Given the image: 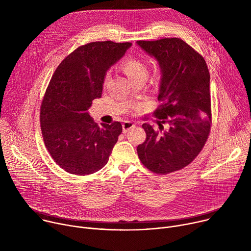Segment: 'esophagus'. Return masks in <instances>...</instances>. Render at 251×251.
Wrapping results in <instances>:
<instances>
[{
    "label": "esophagus",
    "instance_id": "34e87169",
    "mask_svg": "<svg viewBox=\"0 0 251 251\" xmlns=\"http://www.w3.org/2000/svg\"><path fill=\"white\" fill-rule=\"evenodd\" d=\"M134 127H135V124H134L133 122H131V121H125V122L123 123V125H122V128H123V132H124V133L128 132L130 129H132V128H134Z\"/></svg>",
    "mask_w": 251,
    "mask_h": 251
}]
</instances>
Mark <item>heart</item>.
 Segmentation results:
<instances>
[{
	"label": "heart",
	"mask_w": 251,
	"mask_h": 251,
	"mask_svg": "<svg viewBox=\"0 0 251 251\" xmlns=\"http://www.w3.org/2000/svg\"><path fill=\"white\" fill-rule=\"evenodd\" d=\"M122 70L124 74L133 81L137 80H145L148 76V68L145 65V63L142 60L135 58V57H129L126 58L122 65ZM107 79V78H106Z\"/></svg>",
	"instance_id": "obj_1"
}]
</instances>
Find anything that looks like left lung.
Masks as SVG:
<instances>
[{
  "label": "left lung",
  "mask_w": 251,
  "mask_h": 251,
  "mask_svg": "<svg viewBox=\"0 0 251 251\" xmlns=\"http://www.w3.org/2000/svg\"><path fill=\"white\" fill-rule=\"evenodd\" d=\"M161 69L154 111L159 130L143 124L146 140L138 145L140 161L151 172L166 175L188 166L200 154L211 125L209 73L204 58L181 39L138 41Z\"/></svg>",
  "instance_id": "obj_1"
}]
</instances>
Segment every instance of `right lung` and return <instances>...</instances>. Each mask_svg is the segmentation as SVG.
Wrapping results in <instances>:
<instances>
[{
    "label": "right lung",
    "mask_w": 251,
    "mask_h": 251,
    "mask_svg": "<svg viewBox=\"0 0 251 251\" xmlns=\"http://www.w3.org/2000/svg\"><path fill=\"white\" fill-rule=\"evenodd\" d=\"M131 46L89 43L67 55L55 69L42 102L41 129L51 158L65 172L90 175L108 162L122 125L98 126L88 109L101 97L107 70Z\"/></svg>",
    "instance_id": "right-lung-1"
}]
</instances>
